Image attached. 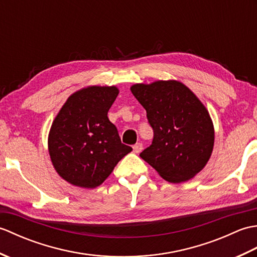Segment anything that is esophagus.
<instances>
[{
  "mask_svg": "<svg viewBox=\"0 0 257 257\" xmlns=\"http://www.w3.org/2000/svg\"><path fill=\"white\" fill-rule=\"evenodd\" d=\"M143 144H140V143H138V144H136L135 146H134V152L135 154H139V152H141V150H143Z\"/></svg>",
  "mask_w": 257,
  "mask_h": 257,
  "instance_id": "1",
  "label": "esophagus"
}]
</instances>
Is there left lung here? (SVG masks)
<instances>
[{"label": "left lung", "instance_id": "1", "mask_svg": "<svg viewBox=\"0 0 257 257\" xmlns=\"http://www.w3.org/2000/svg\"><path fill=\"white\" fill-rule=\"evenodd\" d=\"M147 111L152 144L140 157L171 183L188 181L209 161L214 128L203 103L177 80L136 84L130 88Z\"/></svg>", "mask_w": 257, "mask_h": 257}]
</instances>
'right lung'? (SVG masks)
I'll list each match as a JSON object with an SVG mask.
<instances>
[{
	"instance_id": "1",
	"label": "right lung",
	"mask_w": 257,
	"mask_h": 257,
	"mask_svg": "<svg viewBox=\"0 0 257 257\" xmlns=\"http://www.w3.org/2000/svg\"><path fill=\"white\" fill-rule=\"evenodd\" d=\"M119 94L114 86H90L68 97L54 119L48 151L57 173L76 187L94 189L133 150L108 119Z\"/></svg>"
}]
</instances>
